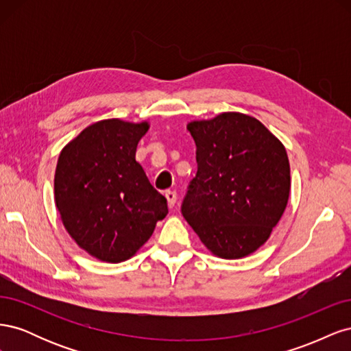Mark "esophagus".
<instances>
[{"mask_svg":"<svg viewBox=\"0 0 351 351\" xmlns=\"http://www.w3.org/2000/svg\"><path fill=\"white\" fill-rule=\"evenodd\" d=\"M165 197L168 200V206L173 208L176 205V202H177V193L174 192V190H167Z\"/></svg>","mask_w":351,"mask_h":351,"instance_id":"1","label":"esophagus"}]
</instances>
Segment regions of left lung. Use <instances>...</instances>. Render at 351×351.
Listing matches in <instances>:
<instances>
[{"label": "left lung", "mask_w": 351, "mask_h": 351, "mask_svg": "<svg viewBox=\"0 0 351 351\" xmlns=\"http://www.w3.org/2000/svg\"><path fill=\"white\" fill-rule=\"evenodd\" d=\"M197 173L182 214L219 258L240 259L258 250L281 219L290 195L284 145L259 120L222 112L192 121Z\"/></svg>", "instance_id": "8db88e82"}]
</instances>
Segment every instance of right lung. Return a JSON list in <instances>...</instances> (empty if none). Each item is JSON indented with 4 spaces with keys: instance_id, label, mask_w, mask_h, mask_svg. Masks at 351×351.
<instances>
[{
    "instance_id": "add662e5",
    "label": "right lung",
    "mask_w": 351,
    "mask_h": 351,
    "mask_svg": "<svg viewBox=\"0 0 351 351\" xmlns=\"http://www.w3.org/2000/svg\"><path fill=\"white\" fill-rule=\"evenodd\" d=\"M147 129L146 121L102 120L60 154L54 195L61 221L71 239L99 261L130 259L168 214L167 199L136 161Z\"/></svg>"
}]
</instances>
